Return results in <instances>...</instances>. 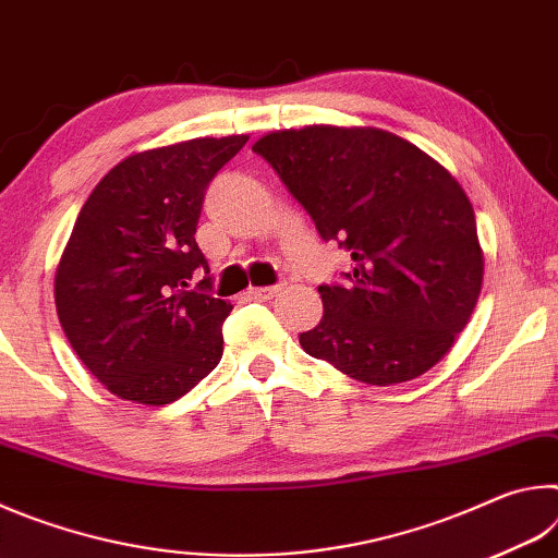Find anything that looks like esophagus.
Listing matches in <instances>:
<instances>
[{
    "mask_svg": "<svg viewBox=\"0 0 558 558\" xmlns=\"http://www.w3.org/2000/svg\"><path fill=\"white\" fill-rule=\"evenodd\" d=\"M282 290V282H278V286H266V288H251L248 290V298H253V300H272L278 295V292Z\"/></svg>",
    "mask_w": 558,
    "mask_h": 558,
    "instance_id": "obj_1",
    "label": "esophagus"
}]
</instances>
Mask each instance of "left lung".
Returning a JSON list of instances; mask_svg holds the SVG:
<instances>
[{
    "instance_id": "left-lung-1",
    "label": "left lung",
    "mask_w": 558,
    "mask_h": 558,
    "mask_svg": "<svg viewBox=\"0 0 558 558\" xmlns=\"http://www.w3.org/2000/svg\"><path fill=\"white\" fill-rule=\"evenodd\" d=\"M352 256L319 286L325 315L300 335L310 356L372 386L411 381L446 356L483 286V251L462 186L418 147L374 128L270 132L253 145Z\"/></svg>"
}]
</instances>
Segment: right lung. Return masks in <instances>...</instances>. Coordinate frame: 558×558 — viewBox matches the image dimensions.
I'll return each mask as SVG.
<instances>
[{
	"instance_id": "obj_1",
	"label": "right lung",
	"mask_w": 558,
	"mask_h": 558,
	"mask_svg": "<svg viewBox=\"0 0 558 558\" xmlns=\"http://www.w3.org/2000/svg\"><path fill=\"white\" fill-rule=\"evenodd\" d=\"M245 143L202 137L122 159L75 219L56 310L73 352L120 399L172 403L221 362L233 305L211 295L194 233L211 179Z\"/></svg>"
}]
</instances>
